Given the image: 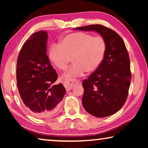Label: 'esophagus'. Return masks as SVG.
Returning <instances> with one entry per match:
<instances>
[{
	"instance_id": "34e87169",
	"label": "esophagus",
	"mask_w": 148,
	"mask_h": 148,
	"mask_svg": "<svg viewBox=\"0 0 148 148\" xmlns=\"http://www.w3.org/2000/svg\"><path fill=\"white\" fill-rule=\"evenodd\" d=\"M80 81L79 80H77L75 79H71L69 80H66V81L64 82L63 85L65 87V89H66L67 91H70L71 89H72L74 88V86L76 84H79Z\"/></svg>"
}]
</instances>
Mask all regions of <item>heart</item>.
Segmentation results:
<instances>
[{"label": "heart", "instance_id": "1", "mask_svg": "<svg viewBox=\"0 0 148 148\" xmlns=\"http://www.w3.org/2000/svg\"><path fill=\"white\" fill-rule=\"evenodd\" d=\"M106 51V44L101 36L85 32H74L62 39L59 47L51 49L49 57L60 71L67 69L71 59L74 62L64 74L65 78L93 72L101 66Z\"/></svg>", "mask_w": 148, "mask_h": 148}]
</instances>
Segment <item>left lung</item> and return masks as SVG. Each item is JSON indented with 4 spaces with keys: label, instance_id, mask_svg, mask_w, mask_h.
I'll list each match as a JSON object with an SVG mask.
<instances>
[{
    "label": "left lung",
    "instance_id": "obj_1",
    "mask_svg": "<svg viewBox=\"0 0 148 148\" xmlns=\"http://www.w3.org/2000/svg\"><path fill=\"white\" fill-rule=\"evenodd\" d=\"M74 29L95 31L106 42V51L101 65L82 82V104L89 114L97 117L113 115L124 105L131 84L130 59L124 42L113 30L101 25Z\"/></svg>",
    "mask_w": 148,
    "mask_h": 148
}]
</instances>
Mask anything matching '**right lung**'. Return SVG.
<instances>
[{
  "label": "right lung",
  "instance_id": "1",
  "mask_svg": "<svg viewBox=\"0 0 148 148\" xmlns=\"http://www.w3.org/2000/svg\"><path fill=\"white\" fill-rule=\"evenodd\" d=\"M47 33L40 31L25 42L17 61V86L24 106L36 117L57 112L66 93L62 84L53 85L57 74L47 53Z\"/></svg>",
  "mask_w": 148,
  "mask_h": 148
}]
</instances>
